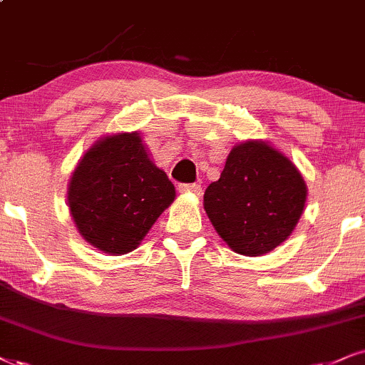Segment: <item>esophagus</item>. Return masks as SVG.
<instances>
[{"instance_id":"obj_1","label":"esophagus","mask_w":365,"mask_h":365,"mask_svg":"<svg viewBox=\"0 0 365 365\" xmlns=\"http://www.w3.org/2000/svg\"><path fill=\"white\" fill-rule=\"evenodd\" d=\"M179 191L181 192H191L195 196H201V184L191 182V184H179Z\"/></svg>"}]
</instances>
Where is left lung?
Returning a JSON list of instances; mask_svg holds the SVG:
<instances>
[{
  "instance_id": "1",
  "label": "left lung",
  "mask_w": 365,
  "mask_h": 365,
  "mask_svg": "<svg viewBox=\"0 0 365 365\" xmlns=\"http://www.w3.org/2000/svg\"><path fill=\"white\" fill-rule=\"evenodd\" d=\"M307 191L284 154L262 140H247L232 148L220 179L206 187L205 210L233 252L257 257L291 235Z\"/></svg>"
}]
</instances>
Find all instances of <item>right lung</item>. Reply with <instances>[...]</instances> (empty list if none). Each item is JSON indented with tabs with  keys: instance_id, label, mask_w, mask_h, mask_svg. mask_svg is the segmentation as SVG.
<instances>
[{
	"instance_id": "obj_1",
	"label": "right lung",
	"mask_w": 365,
	"mask_h": 365,
	"mask_svg": "<svg viewBox=\"0 0 365 365\" xmlns=\"http://www.w3.org/2000/svg\"><path fill=\"white\" fill-rule=\"evenodd\" d=\"M174 197V184L132 132L108 135L83 155L71 175L67 205L88 244L121 255L140 245Z\"/></svg>"
}]
</instances>
